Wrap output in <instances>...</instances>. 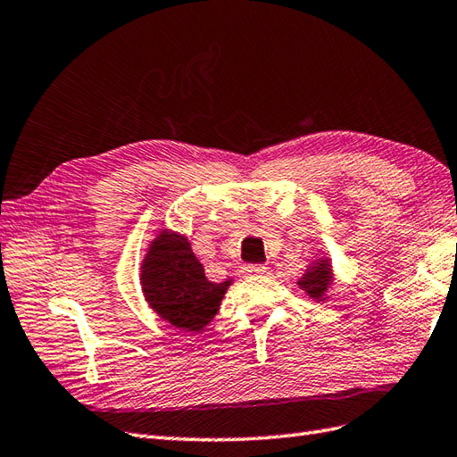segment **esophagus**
<instances>
[{"label":"esophagus","mask_w":457,"mask_h":457,"mask_svg":"<svg viewBox=\"0 0 457 457\" xmlns=\"http://www.w3.org/2000/svg\"><path fill=\"white\" fill-rule=\"evenodd\" d=\"M242 273H244V277H255V275L265 273V267L260 263H248L242 267Z\"/></svg>","instance_id":"1"}]
</instances>
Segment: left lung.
I'll list each match as a JSON object with an SVG mask.
<instances>
[{"label":"left lung","mask_w":457,"mask_h":457,"mask_svg":"<svg viewBox=\"0 0 457 457\" xmlns=\"http://www.w3.org/2000/svg\"><path fill=\"white\" fill-rule=\"evenodd\" d=\"M331 285V267L328 260H320L314 265H310V270L303 275V279L298 281V287L306 291L308 296L316 300H324L328 288Z\"/></svg>","instance_id":"8db88e82"}]
</instances>
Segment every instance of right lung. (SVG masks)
<instances>
[{
  "mask_svg": "<svg viewBox=\"0 0 457 457\" xmlns=\"http://www.w3.org/2000/svg\"><path fill=\"white\" fill-rule=\"evenodd\" d=\"M141 288L151 308L176 329L202 331L215 318L230 279L207 281L190 242L161 230L141 265Z\"/></svg>",
  "mask_w": 457,
  "mask_h": 457,
  "instance_id": "add662e5",
  "label": "right lung"
}]
</instances>
